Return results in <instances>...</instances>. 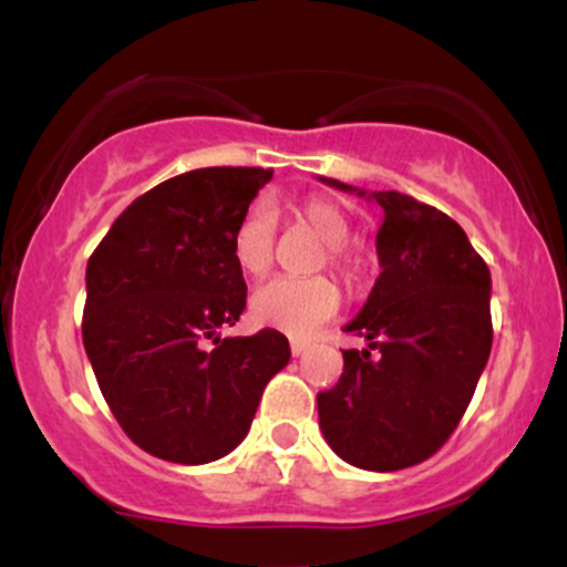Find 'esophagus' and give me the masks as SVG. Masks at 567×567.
Wrapping results in <instances>:
<instances>
[{"instance_id": "obj_1", "label": "esophagus", "mask_w": 567, "mask_h": 567, "mask_svg": "<svg viewBox=\"0 0 567 567\" xmlns=\"http://www.w3.org/2000/svg\"><path fill=\"white\" fill-rule=\"evenodd\" d=\"M306 349H309V343H306V341H290V354L292 357H301Z\"/></svg>"}]
</instances>
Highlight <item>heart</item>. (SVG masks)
<instances>
[{
	"label": "heart",
	"mask_w": 567,
	"mask_h": 567,
	"mask_svg": "<svg viewBox=\"0 0 567 567\" xmlns=\"http://www.w3.org/2000/svg\"><path fill=\"white\" fill-rule=\"evenodd\" d=\"M296 218L309 226L328 245L324 261L357 282L362 275V256L354 245L347 243L349 218L336 202L324 197H306L292 207ZM277 220L266 205H256L239 218L231 237V252L239 269L250 277H261L275 264ZM341 309V290L328 277L290 279L277 277L250 296V317L261 328L279 330L292 338H306L324 324Z\"/></svg>",
	"instance_id": "1"
}]
</instances>
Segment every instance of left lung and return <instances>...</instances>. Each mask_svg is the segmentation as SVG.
<instances>
[{"label": "left lung", "mask_w": 567, "mask_h": 567, "mask_svg": "<svg viewBox=\"0 0 567 567\" xmlns=\"http://www.w3.org/2000/svg\"><path fill=\"white\" fill-rule=\"evenodd\" d=\"M368 199L383 210L381 275L343 328L365 338L368 349L343 351L341 379L317 394V410L324 440L343 461L396 472L437 453L470 408L493 343L491 271L437 207L400 192Z\"/></svg>", "instance_id": "left-lung-1"}]
</instances>
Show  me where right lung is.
<instances>
[{
    "instance_id": "obj_1",
    "label": "right lung",
    "mask_w": 567,
    "mask_h": 567,
    "mask_svg": "<svg viewBox=\"0 0 567 567\" xmlns=\"http://www.w3.org/2000/svg\"><path fill=\"white\" fill-rule=\"evenodd\" d=\"M269 178L264 167H202L162 181L87 261L84 351L114 419L157 458L197 466L231 453L290 360L279 330L218 336L247 301L234 229Z\"/></svg>"
}]
</instances>
